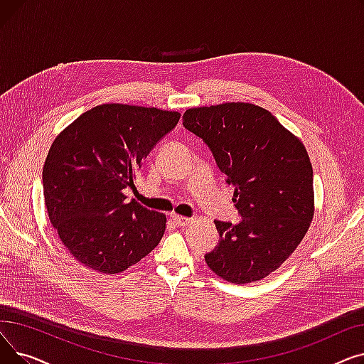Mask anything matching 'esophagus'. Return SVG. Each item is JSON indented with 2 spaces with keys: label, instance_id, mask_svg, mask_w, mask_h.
<instances>
[{
  "label": "esophagus",
  "instance_id": "obj_1",
  "mask_svg": "<svg viewBox=\"0 0 364 364\" xmlns=\"http://www.w3.org/2000/svg\"><path fill=\"white\" fill-rule=\"evenodd\" d=\"M171 220L174 221L178 227H184V225H187L188 223H190V218H186V217H180V215H172L171 217Z\"/></svg>",
  "mask_w": 364,
  "mask_h": 364
}]
</instances>
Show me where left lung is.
I'll list each match as a JSON object with an SVG mask.
<instances>
[{"instance_id":"left-lung-1","label":"left lung","mask_w":364,"mask_h":364,"mask_svg":"<svg viewBox=\"0 0 364 364\" xmlns=\"http://www.w3.org/2000/svg\"><path fill=\"white\" fill-rule=\"evenodd\" d=\"M183 125L211 150L225 183L235 186L242 221L215 220L218 245L205 255L230 283L264 279L289 258L314 215L313 166L304 144L251 103L188 109Z\"/></svg>"}]
</instances>
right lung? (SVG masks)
<instances>
[{
	"mask_svg": "<svg viewBox=\"0 0 364 364\" xmlns=\"http://www.w3.org/2000/svg\"><path fill=\"white\" fill-rule=\"evenodd\" d=\"M180 121L178 112L102 105L53 141L43 169L47 213L62 243L91 270L114 274L150 254L166 217L125 202L143 161Z\"/></svg>",
	"mask_w": 364,
	"mask_h": 364,
	"instance_id": "add662e5",
	"label": "right lung"
}]
</instances>
